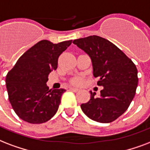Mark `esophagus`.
<instances>
[{"instance_id":"34e87169","label":"esophagus","mask_w":150,"mask_h":150,"mask_svg":"<svg viewBox=\"0 0 150 150\" xmlns=\"http://www.w3.org/2000/svg\"><path fill=\"white\" fill-rule=\"evenodd\" d=\"M69 90L72 91H74V92H77L79 91L78 88H69Z\"/></svg>"}]
</instances>
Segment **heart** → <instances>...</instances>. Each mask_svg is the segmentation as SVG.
<instances>
[{
    "mask_svg": "<svg viewBox=\"0 0 150 150\" xmlns=\"http://www.w3.org/2000/svg\"><path fill=\"white\" fill-rule=\"evenodd\" d=\"M83 78L82 77H75L72 80V83H74V84H76V85H81L83 83Z\"/></svg>",
    "mask_w": 150,
    "mask_h": 150,
    "instance_id": "1",
    "label": "heart"
}]
</instances>
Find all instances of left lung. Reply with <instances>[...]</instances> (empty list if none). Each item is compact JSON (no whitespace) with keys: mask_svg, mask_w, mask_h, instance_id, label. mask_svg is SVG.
<instances>
[{"mask_svg":"<svg viewBox=\"0 0 150 150\" xmlns=\"http://www.w3.org/2000/svg\"><path fill=\"white\" fill-rule=\"evenodd\" d=\"M74 45L90 56L93 75L103 86L100 96L90 91L91 98L81 108L90 119L99 123H110L129 107L138 86V70L124 52L112 43L98 36L76 39Z\"/></svg>","mask_w":150,"mask_h":150,"instance_id":"obj_1","label":"left lung"}]
</instances>
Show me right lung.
<instances>
[{"label": "right lung", "instance_id": "right-lung-1", "mask_svg": "<svg viewBox=\"0 0 150 150\" xmlns=\"http://www.w3.org/2000/svg\"><path fill=\"white\" fill-rule=\"evenodd\" d=\"M72 40L53 44L43 40L27 50L6 76L9 102L18 117L30 124L49 120L59 109L66 90L49 89L48 74L55 70L60 54Z\"/></svg>", "mask_w": 150, "mask_h": 150}]
</instances>
